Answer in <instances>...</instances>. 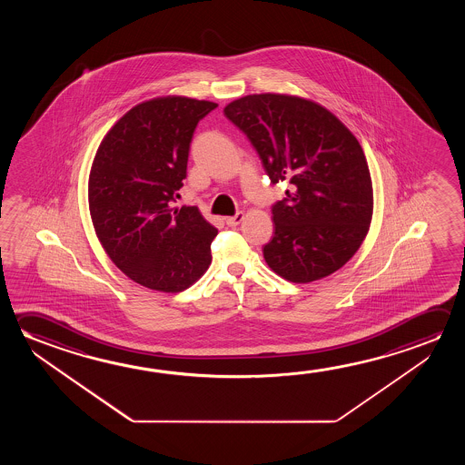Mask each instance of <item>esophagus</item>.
<instances>
[{"label": "esophagus", "instance_id": "34e87169", "mask_svg": "<svg viewBox=\"0 0 465 465\" xmlns=\"http://www.w3.org/2000/svg\"><path fill=\"white\" fill-rule=\"evenodd\" d=\"M243 213H236L235 215H232V217H227V219H225V222H227V225H229V227H236L238 223H242V221H243Z\"/></svg>", "mask_w": 465, "mask_h": 465}]
</instances>
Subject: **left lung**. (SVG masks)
Listing matches in <instances>:
<instances>
[{
  "label": "left lung",
  "instance_id": "obj_1",
  "mask_svg": "<svg viewBox=\"0 0 465 465\" xmlns=\"http://www.w3.org/2000/svg\"><path fill=\"white\" fill-rule=\"evenodd\" d=\"M223 114L259 153L271 183L292 188L272 206L274 236L262 248L285 281L331 275L363 243L373 215L365 153L328 108L285 94H252Z\"/></svg>",
  "mask_w": 465,
  "mask_h": 465
}]
</instances>
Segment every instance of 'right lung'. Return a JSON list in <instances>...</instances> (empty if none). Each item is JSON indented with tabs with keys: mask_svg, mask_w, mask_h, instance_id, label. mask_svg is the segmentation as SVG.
Masks as SVG:
<instances>
[{
	"mask_svg": "<svg viewBox=\"0 0 465 465\" xmlns=\"http://www.w3.org/2000/svg\"><path fill=\"white\" fill-rule=\"evenodd\" d=\"M217 104L168 95L131 108L100 143L89 209L114 266L143 287L183 292L211 264L217 229L196 206L172 207L183 186L193 133Z\"/></svg>",
	"mask_w": 465,
	"mask_h": 465,
	"instance_id": "1",
	"label": "right lung"
}]
</instances>
